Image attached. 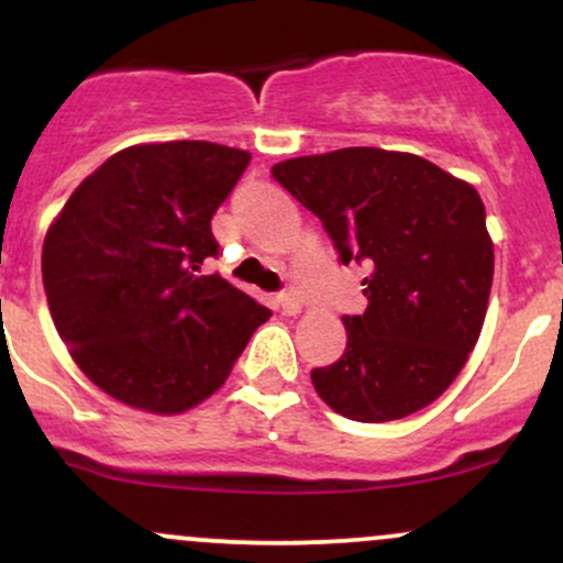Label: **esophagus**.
Masks as SVG:
<instances>
[{"label":"esophagus","instance_id":"34e87169","mask_svg":"<svg viewBox=\"0 0 563 563\" xmlns=\"http://www.w3.org/2000/svg\"><path fill=\"white\" fill-rule=\"evenodd\" d=\"M277 307H280L283 314H299L301 312V301L296 299L294 294H288V290L286 294L277 296Z\"/></svg>","mask_w":563,"mask_h":563}]
</instances>
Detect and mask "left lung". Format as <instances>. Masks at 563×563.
<instances>
[{"label": "left lung", "mask_w": 563, "mask_h": 563, "mask_svg": "<svg viewBox=\"0 0 563 563\" xmlns=\"http://www.w3.org/2000/svg\"><path fill=\"white\" fill-rule=\"evenodd\" d=\"M273 177L320 219L341 264L367 269L363 314H344L341 360L314 367L322 402L360 423L431 405L482 333L495 254L479 192L412 153L301 156Z\"/></svg>", "instance_id": "left-lung-1"}]
</instances>
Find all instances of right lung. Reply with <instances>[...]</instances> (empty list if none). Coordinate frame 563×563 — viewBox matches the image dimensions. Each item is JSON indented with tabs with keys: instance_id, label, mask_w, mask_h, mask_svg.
Here are the masks:
<instances>
[{
	"instance_id": "right-lung-1",
	"label": "right lung",
	"mask_w": 563,
	"mask_h": 563,
	"mask_svg": "<svg viewBox=\"0 0 563 563\" xmlns=\"http://www.w3.org/2000/svg\"><path fill=\"white\" fill-rule=\"evenodd\" d=\"M251 153L217 142L132 145L89 174L42 249L49 314L84 376L174 416L211 397L269 309L224 277L211 217Z\"/></svg>"
}]
</instances>
